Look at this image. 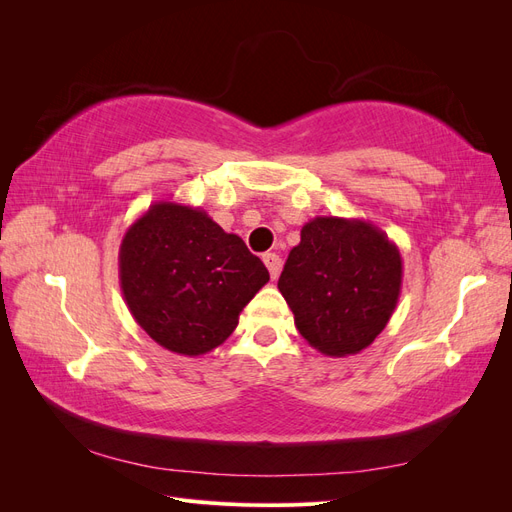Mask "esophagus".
I'll list each match as a JSON object with an SVG mask.
<instances>
[{
	"instance_id": "1",
	"label": "esophagus",
	"mask_w": 512,
	"mask_h": 512,
	"mask_svg": "<svg viewBox=\"0 0 512 512\" xmlns=\"http://www.w3.org/2000/svg\"><path fill=\"white\" fill-rule=\"evenodd\" d=\"M262 262L267 265V269L271 273V280H277V275H280V271H282V258L269 252V254L262 256Z\"/></svg>"
}]
</instances>
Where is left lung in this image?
Returning a JSON list of instances; mask_svg holds the SVG:
<instances>
[{
    "mask_svg": "<svg viewBox=\"0 0 512 512\" xmlns=\"http://www.w3.org/2000/svg\"><path fill=\"white\" fill-rule=\"evenodd\" d=\"M404 277L399 247L365 220L318 215L301 228L277 288L305 342L327 356L359 354L391 320Z\"/></svg>",
    "mask_w": 512,
    "mask_h": 512,
    "instance_id": "1",
    "label": "left lung"
}]
</instances>
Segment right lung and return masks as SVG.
<instances>
[{
	"label": "right lung",
	"instance_id": "1",
	"mask_svg": "<svg viewBox=\"0 0 512 512\" xmlns=\"http://www.w3.org/2000/svg\"><path fill=\"white\" fill-rule=\"evenodd\" d=\"M267 282L262 260L200 207L160 200L121 239L119 284L130 314L175 354L224 344Z\"/></svg>",
	"mask_w": 512,
	"mask_h": 512
}]
</instances>
